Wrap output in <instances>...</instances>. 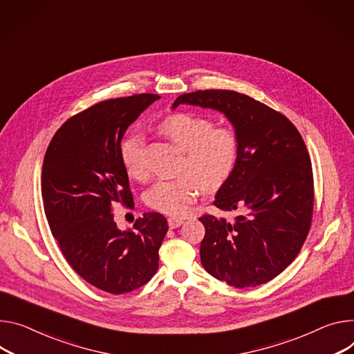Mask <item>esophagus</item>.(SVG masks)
I'll return each mask as SVG.
<instances>
[{
  "label": "esophagus",
  "mask_w": 354,
  "mask_h": 354,
  "mask_svg": "<svg viewBox=\"0 0 354 354\" xmlns=\"http://www.w3.org/2000/svg\"><path fill=\"white\" fill-rule=\"evenodd\" d=\"M182 223H183V220H182V218H179V217H169V218H168V224H169V227H171V229H176V227H179Z\"/></svg>",
  "instance_id": "obj_1"
}]
</instances>
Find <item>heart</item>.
Returning <instances> with one entry per match:
<instances>
[{
	"label": "heart",
	"instance_id": "obj_1",
	"mask_svg": "<svg viewBox=\"0 0 354 354\" xmlns=\"http://www.w3.org/2000/svg\"><path fill=\"white\" fill-rule=\"evenodd\" d=\"M159 131L185 152L179 178L159 180L145 194L149 207L172 216L182 214L201 192L213 194L230 178L239 153V140L229 127H216L201 114L175 113L158 125ZM145 141L131 133L121 144L120 155L128 175L142 179Z\"/></svg>",
	"mask_w": 354,
	"mask_h": 354
}]
</instances>
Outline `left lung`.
I'll list each match as a JSON object with an SVG mask.
<instances>
[{"label":"left lung","instance_id":"1","mask_svg":"<svg viewBox=\"0 0 354 354\" xmlns=\"http://www.w3.org/2000/svg\"><path fill=\"white\" fill-rule=\"evenodd\" d=\"M223 113L239 140L234 169L213 205L236 212L234 221L210 214L201 260L214 278L236 288L266 283L301 251L313 212V175L306 145L281 113L233 90L180 94L172 104Z\"/></svg>","mask_w":354,"mask_h":354}]
</instances>
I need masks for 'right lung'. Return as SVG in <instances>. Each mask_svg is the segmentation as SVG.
Segmentation results:
<instances>
[{"mask_svg": "<svg viewBox=\"0 0 354 354\" xmlns=\"http://www.w3.org/2000/svg\"><path fill=\"white\" fill-rule=\"evenodd\" d=\"M158 99L144 93L91 106L59 128L44 158V209L62 254L84 281L114 295L155 275L168 232L167 218L156 212L124 232L113 214L117 203L134 205L121 140Z\"/></svg>", "mask_w": 354, "mask_h": 354, "instance_id": "obj_1", "label": "right lung"}]
</instances>
